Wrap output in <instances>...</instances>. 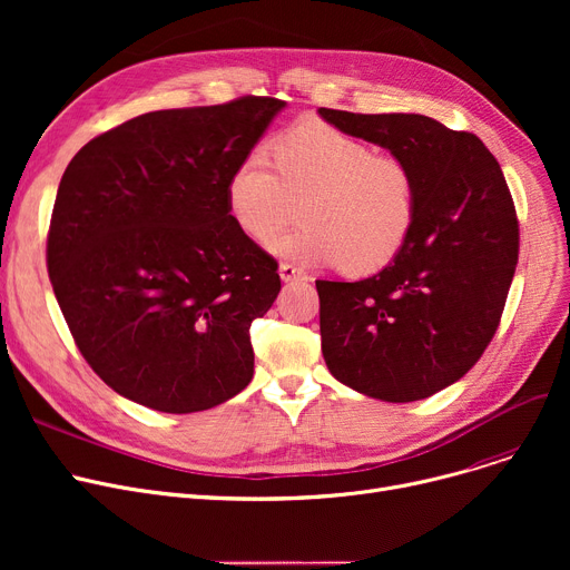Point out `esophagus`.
<instances>
[{
	"mask_svg": "<svg viewBox=\"0 0 570 570\" xmlns=\"http://www.w3.org/2000/svg\"><path fill=\"white\" fill-rule=\"evenodd\" d=\"M279 277L282 282H295V279H307V275L303 273L301 267H295L291 263H282L279 265Z\"/></svg>",
	"mask_w": 570,
	"mask_h": 570,
	"instance_id": "1",
	"label": "esophagus"
}]
</instances>
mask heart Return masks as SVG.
I'll return each instance as SVG.
<instances>
[{
    "mask_svg": "<svg viewBox=\"0 0 570 570\" xmlns=\"http://www.w3.org/2000/svg\"><path fill=\"white\" fill-rule=\"evenodd\" d=\"M267 155L254 149L226 179L233 224L269 247L303 203L305 226L275 249L303 265H344L367 275L409 243L417 217L411 166L321 119L282 131Z\"/></svg>",
    "mask_w": 570,
    "mask_h": 570,
    "instance_id": "1",
    "label": "heart"
}]
</instances>
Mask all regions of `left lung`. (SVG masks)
Instances as JSON below:
<instances>
[{"instance_id":"1","label":"left lung","mask_w":570,"mask_h":570,"mask_svg":"<svg viewBox=\"0 0 570 570\" xmlns=\"http://www.w3.org/2000/svg\"><path fill=\"white\" fill-rule=\"evenodd\" d=\"M404 159L417 217L404 249L361 282L316 279L331 374L381 402L425 400L460 381L492 342L518 265V219L483 140L417 112L318 108Z\"/></svg>"}]
</instances>
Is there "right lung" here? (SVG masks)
Returning <instances> with one entry per match:
<instances>
[{
  "instance_id": "1",
  "label": "right lung",
  "mask_w": 570,
  "mask_h": 570,
  "mask_svg": "<svg viewBox=\"0 0 570 570\" xmlns=\"http://www.w3.org/2000/svg\"><path fill=\"white\" fill-rule=\"evenodd\" d=\"M284 108L243 97L145 112L67 166L48 275L82 357L117 395L194 413L249 385V327L282 282L228 217L226 179Z\"/></svg>"
}]
</instances>
